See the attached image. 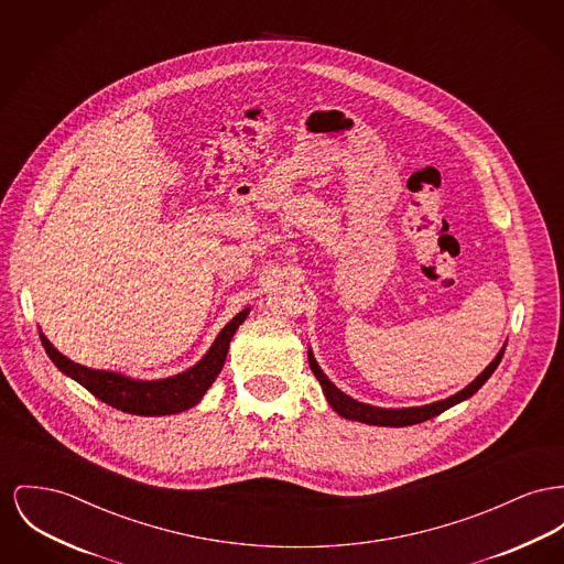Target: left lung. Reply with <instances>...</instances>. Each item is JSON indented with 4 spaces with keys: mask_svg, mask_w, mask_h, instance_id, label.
Listing matches in <instances>:
<instances>
[{
    "mask_svg": "<svg viewBox=\"0 0 564 564\" xmlns=\"http://www.w3.org/2000/svg\"><path fill=\"white\" fill-rule=\"evenodd\" d=\"M502 354H505V349H500V354L490 362V366L468 388H464L463 392L445 398V400H438V402H432V404H426V406H411V409H379V406H372V404L358 402V400L343 394L332 383L330 379L322 372V368L317 366L315 358H313V351H308V365H311V370L315 372L317 381L322 383V390H324V394L328 398L332 409L340 417L356 420V422H362V424H372V426H394V429H400V426H413V424L426 422V420H431L434 415L443 413L445 409H449V406L463 402L466 398L473 397L492 377V372L497 370V366L502 360Z\"/></svg>",
    "mask_w": 564,
    "mask_h": 564,
    "instance_id": "obj_1",
    "label": "left lung"
}]
</instances>
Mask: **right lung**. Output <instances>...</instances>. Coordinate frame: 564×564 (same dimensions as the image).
Instances as JSON below:
<instances>
[{
	"mask_svg": "<svg viewBox=\"0 0 564 564\" xmlns=\"http://www.w3.org/2000/svg\"><path fill=\"white\" fill-rule=\"evenodd\" d=\"M247 313L249 308L240 311L232 322L219 332L213 347L198 365L176 377H167L160 381H135L121 372L94 370L87 366L76 365L67 360L66 356H62L42 332H40V340L55 366L62 372H66L67 377L78 381L94 397L100 398L101 402L132 415H172L194 406L210 388V383L224 368L234 332L245 322Z\"/></svg>",
	"mask_w": 564,
	"mask_h": 564,
	"instance_id": "right-lung-1",
	"label": "right lung"
}]
</instances>
